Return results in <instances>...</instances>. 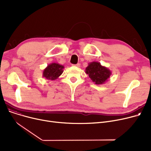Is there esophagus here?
<instances>
[{
    "mask_svg": "<svg viewBox=\"0 0 151 151\" xmlns=\"http://www.w3.org/2000/svg\"><path fill=\"white\" fill-rule=\"evenodd\" d=\"M73 66L77 67H80V63H77V64H76V65H73Z\"/></svg>",
    "mask_w": 151,
    "mask_h": 151,
    "instance_id": "1",
    "label": "esophagus"
}]
</instances>
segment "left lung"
<instances>
[{
	"instance_id": "left-lung-1",
	"label": "left lung",
	"mask_w": 151,
	"mask_h": 151,
	"mask_svg": "<svg viewBox=\"0 0 151 151\" xmlns=\"http://www.w3.org/2000/svg\"><path fill=\"white\" fill-rule=\"evenodd\" d=\"M86 73L96 84H103L108 81L111 75V71L106 67L102 66L99 62L89 63L86 68Z\"/></svg>"
}]
</instances>
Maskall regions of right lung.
Masks as SVG:
<instances>
[{
    "label": "right lung",
    "mask_w": 151,
    "mask_h": 151,
    "mask_svg": "<svg viewBox=\"0 0 151 151\" xmlns=\"http://www.w3.org/2000/svg\"><path fill=\"white\" fill-rule=\"evenodd\" d=\"M64 66L58 63H51L47 65L43 71V77L46 80H55L63 73Z\"/></svg>",
    "instance_id": "obj_1"
}]
</instances>
